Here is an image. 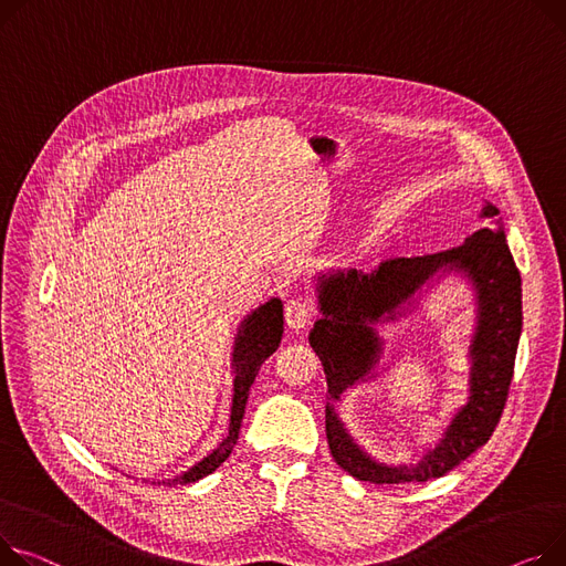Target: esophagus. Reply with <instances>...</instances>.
Masks as SVG:
<instances>
[{
    "instance_id": "1",
    "label": "esophagus",
    "mask_w": 566,
    "mask_h": 566,
    "mask_svg": "<svg viewBox=\"0 0 566 566\" xmlns=\"http://www.w3.org/2000/svg\"><path fill=\"white\" fill-rule=\"evenodd\" d=\"M312 318H314V307L303 297H293L284 305V321L289 329H295V332L303 329L312 323Z\"/></svg>"
}]
</instances>
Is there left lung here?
I'll use <instances>...</instances> for the list:
<instances>
[{
	"label": "left lung",
	"instance_id": "left-lung-1",
	"mask_svg": "<svg viewBox=\"0 0 566 566\" xmlns=\"http://www.w3.org/2000/svg\"><path fill=\"white\" fill-rule=\"evenodd\" d=\"M482 216L492 218V228L473 232L462 245L423 256H394L368 275L348 271L323 277L318 305L323 318L314 323L310 344L318 355L327 391L338 400L350 385L361 380L380 357L382 342L370 323L394 310L430 280L439 269L464 271L480 300V321L471 346V396L448 426L443 439L417 467L389 469L375 464L353 443L332 405L325 407V434L334 462L361 482L405 484L428 482L460 467L494 434L507 402L521 336V275L505 243L499 209L486 205Z\"/></svg>",
	"mask_w": 566,
	"mask_h": 566
}]
</instances>
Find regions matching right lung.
I'll use <instances>...</instances> for the list:
<instances>
[{"mask_svg":"<svg viewBox=\"0 0 566 566\" xmlns=\"http://www.w3.org/2000/svg\"><path fill=\"white\" fill-rule=\"evenodd\" d=\"M284 316H282V303L280 300H271L263 307H259L241 327L237 348H234V402H232V419H230V434L224 439L209 458H205L198 467H193L188 473H184L179 480L172 482H196L209 473H213L237 446L241 421L245 413V402L250 396V387L256 378L261 364L266 361L282 342L284 332ZM170 484V482H168Z\"/></svg>","mask_w":566,"mask_h":566,"instance_id":"right-lung-1","label":"right lung"}]
</instances>
